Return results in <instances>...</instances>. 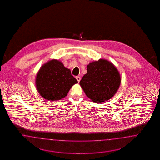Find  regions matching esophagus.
I'll return each mask as SVG.
<instances>
[{"label":"esophagus","instance_id":"esophagus-1","mask_svg":"<svg viewBox=\"0 0 160 160\" xmlns=\"http://www.w3.org/2000/svg\"><path fill=\"white\" fill-rule=\"evenodd\" d=\"M76 78L77 79L78 82H80V80H81V78H80V76H76Z\"/></svg>","mask_w":160,"mask_h":160}]
</instances>
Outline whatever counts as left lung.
<instances>
[{"instance_id": "8db88e82", "label": "left lung", "mask_w": 160, "mask_h": 160, "mask_svg": "<svg viewBox=\"0 0 160 160\" xmlns=\"http://www.w3.org/2000/svg\"><path fill=\"white\" fill-rule=\"evenodd\" d=\"M87 72L80 82L86 95L92 102H106L117 92L121 82L116 67L106 59L100 58L87 66Z\"/></svg>"}]
</instances>
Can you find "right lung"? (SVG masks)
<instances>
[{
    "instance_id": "obj_1",
    "label": "right lung",
    "mask_w": 160,
    "mask_h": 160,
    "mask_svg": "<svg viewBox=\"0 0 160 160\" xmlns=\"http://www.w3.org/2000/svg\"><path fill=\"white\" fill-rule=\"evenodd\" d=\"M78 82L71 74L70 69L57 59L43 64L35 78V85L39 94L48 101H57L68 95Z\"/></svg>"
}]
</instances>
